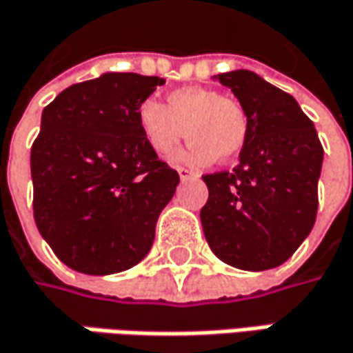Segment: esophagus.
<instances>
[{
  "mask_svg": "<svg viewBox=\"0 0 353 353\" xmlns=\"http://www.w3.org/2000/svg\"><path fill=\"white\" fill-rule=\"evenodd\" d=\"M177 174H179V179H181V181H185V179H197V177H199L197 172H192V170H188V168H177Z\"/></svg>",
  "mask_w": 353,
  "mask_h": 353,
  "instance_id": "1",
  "label": "esophagus"
}]
</instances>
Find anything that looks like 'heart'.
<instances>
[{
    "mask_svg": "<svg viewBox=\"0 0 353 353\" xmlns=\"http://www.w3.org/2000/svg\"><path fill=\"white\" fill-rule=\"evenodd\" d=\"M165 105L145 99L137 108V125L157 156H172L181 139L192 137L179 159L192 165H210L216 159L232 161L245 145L250 117L238 99L214 88L188 85L174 90Z\"/></svg>",
    "mask_w": 353,
    "mask_h": 353,
    "instance_id": "heart-1",
    "label": "heart"
}]
</instances>
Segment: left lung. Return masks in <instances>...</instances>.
<instances>
[{
    "label": "left lung",
    "instance_id": "obj_1",
    "mask_svg": "<svg viewBox=\"0 0 353 353\" xmlns=\"http://www.w3.org/2000/svg\"><path fill=\"white\" fill-rule=\"evenodd\" d=\"M214 79L245 108L250 130L238 165L203 176L210 190L199 212L203 234L228 265L272 270L314 228L323 148L298 101L258 73L236 70Z\"/></svg>",
    "mask_w": 353,
    "mask_h": 353
}]
</instances>
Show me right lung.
I'll use <instances>...</instances> for the list:
<instances>
[{"mask_svg":"<svg viewBox=\"0 0 353 353\" xmlns=\"http://www.w3.org/2000/svg\"><path fill=\"white\" fill-rule=\"evenodd\" d=\"M163 83L108 72L70 85L41 114L32 145L33 218L75 272L117 274L152 250L179 176L145 143L137 108Z\"/></svg>","mask_w":353,"mask_h":353,"instance_id":"add662e5","label":"right lung"}]
</instances>
